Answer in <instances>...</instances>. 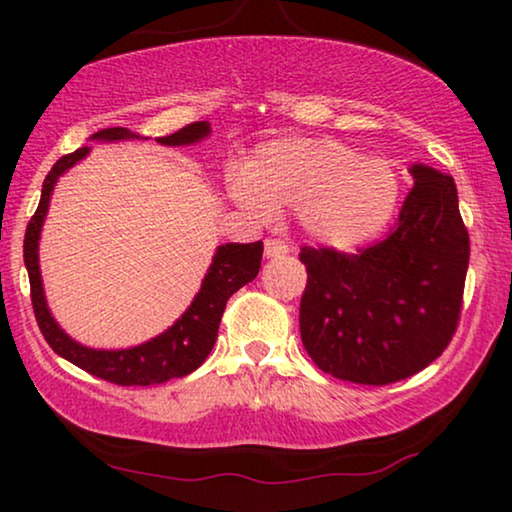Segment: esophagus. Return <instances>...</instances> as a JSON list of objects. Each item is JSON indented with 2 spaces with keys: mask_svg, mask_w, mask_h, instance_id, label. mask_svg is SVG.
<instances>
[{
  "mask_svg": "<svg viewBox=\"0 0 512 512\" xmlns=\"http://www.w3.org/2000/svg\"><path fill=\"white\" fill-rule=\"evenodd\" d=\"M291 251V244L284 242V240H277V237H268L265 240V256L268 258H279V256H286Z\"/></svg>",
  "mask_w": 512,
  "mask_h": 512,
  "instance_id": "esophagus-1",
  "label": "esophagus"
}]
</instances>
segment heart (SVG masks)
<instances>
[{
  "label": "heart",
  "instance_id": "b5f03b06",
  "mask_svg": "<svg viewBox=\"0 0 512 512\" xmlns=\"http://www.w3.org/2000/svg\"><path fill=\"white\" fill-rule=\"evenodd\" d=\"M230 195L256 216L296 209L303 230L326 247L366 242L389 221L398 179L389 163L359 158L331 139H279L235 172Z\"/></svg>",
  "mask_w": 512,
  "mask_h": 512
}]
</instances>
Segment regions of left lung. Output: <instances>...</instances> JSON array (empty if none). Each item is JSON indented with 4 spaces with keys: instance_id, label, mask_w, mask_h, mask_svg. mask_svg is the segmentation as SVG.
Returning <instances> with one entry per match:
<instances>
[{
    "instance_id": "left-lung-1",
    "label": "left lung",
    "mask_w": 512,
    "mask_h": 512,
    "mask_svg": "<svg viewBox=\"0 0 512 512\" xmlns=\"http://www.w3.org/2000/svg\"><path fill=\"white\" fill-rule=\"evenodd\" d=\"M415 184L384 240L354 254L300 247L307 286L300 338L319 370L354 384L405 380L436 361L457 333L468 230L450 174L412 167Z\"/></svg>"
}]
</instances>
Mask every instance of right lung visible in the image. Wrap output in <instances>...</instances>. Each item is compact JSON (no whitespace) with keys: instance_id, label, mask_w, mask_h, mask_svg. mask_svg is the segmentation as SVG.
<instances>
[{"instance_id":"right-lung-1","label":"right lung","mask_w":512,"mask_h":512,"mask_svg":"<svg viewBox=\"0 0 512 512\" xmlns=\"http://www.w3.org/2000/svg\"><path fill=\"white\" fill-rule=\"evenodd\" d=\"M209 135V123L198 121L186 125L174 132V135L160 137V144H193L198 139ZM95 139H132L137 137L135 132L128 128H104L95 132ZM88 153V146H81L74 153L62 156L58 163L51 167L46 174L44 186H41V200L34 216L27 223L25 242H23V256L25 268L30 275V296L37 324L44 333V338L55 354L67 359L74 366H79L86 373L100 377L104 382L118 384V387H149V384H163L174 377H184L193 373L195 368L202 366L212 352L216 335H219V324L226 310L228 298L235 291H240L244 284L258 275L263 256V242L251 244H223L216 251L212 265L205 282L200 286V293L195 296L191 307L181 314V319L172 328H167L163 335L153 338L144 345L132 349H116V352H107V349H88L74 342L69 335L62 333V328L55 324L51 312L46 307L44 289H41V272H39V233L44 226V216L48 212V200H51V191L55 181L69 167L79 163V160Z\"/></svg>"}]
</instances>
